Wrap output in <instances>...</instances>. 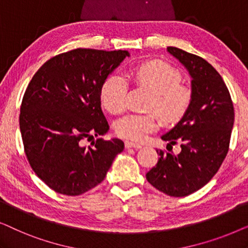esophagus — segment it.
I'll return each mask as SVG.
<instances>
[{
    "label": "esophagus",
    "mask_w": 248,
    "mask_h": 248,
    "mask_svg": "<svg viewBox=\"0 0 248 248\" xmlns=\"http://www.w3.org/2000/svg\"><path fill=\"white\" fill-rule=\"evenodd\" d=\"M125 148H126V149H130V148L141 149L142 145L138 144V143H134V142H131V141H126V142H125Z\"/></svg>",
    "instance_id": "1"
}]
</instances>
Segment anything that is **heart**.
<instances>
[{"label":"heart","mask_w":248,"mask_h":248,"mask_svg":"<svg viewBox=\"0 0 248 248\" xmlns=\"http://www.w3.org/2000/svg\"><path fill=\"white\" fill-rule=\"evenodd\" d=\"M138 86L152 91L147 109L157 113L164 123L177 124L191 108L193 93L181 84L182 76L177 69L161 60L142 63L135 71ZM128 82L123 74L114 72L103 81L100 103L110 114L123 113L127 106ZM155 113L128 114L115 123V132L121 138L141 142L159 127Z\"/></svg>","instance_id":"heart-1"}]
</instances>
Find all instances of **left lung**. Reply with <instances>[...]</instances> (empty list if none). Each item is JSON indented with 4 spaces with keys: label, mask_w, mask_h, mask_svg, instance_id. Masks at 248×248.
I'll return each mask as SVG.
<instances>
[{
    "label": "left lung",
    "mask_w": 248,
    "mask_h": 248,
    "mask_svg": "<svg viewBox=\"0 0 248 248\" xmlns=\"http://www.w3.org/2000/svg\"><path fill=\"white\" fill-rule=\"evenodd\" d=\"M167 50L192 77L193 101L185 117L161 139L181 143L178 155L157 150L160 155L145 177L174 198L192 194L211 181L229 150L235 110L229 90L215 67L204 59L177 47Z\"/></svg>",
    "instance_id": "left-lung-1"
}]
</instances>
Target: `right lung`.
I'll use <instances>...</instances> for the list:
<instances>
[{
    "label": "right lung",
    "mask_w": 248,
    "mask_h": 248,
    "mask_svg": "<svg viewBox=\"0 0 248 248\" xmlns=\"http://www.w3.org/2000/svg\"><path fill=\"white\" fill-rule=\"evenodd\" d=\"M126 50L76 48L52 57L33 74L20 106L25 154L36 175L57 193L77 196L106 177L120 139L104 135L108 123L100 107V87Z\"/></svg>",
    "instance_id": "obj_1"
}]
</instances>
